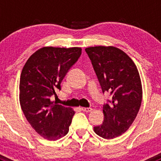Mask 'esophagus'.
<instances>
[{
    "mask_svg": "<svg viewBox=\"0 0 161 161\" xmlns=\"http://www.w3.org/2000/svg\"><path fill=\"white\" fill-rule=\"evenodd\" d=\"M80 109H81V110H83V111H85V112H90L91 110L93 109L92 108H90V107H81Z\"/></svg>",
    "mask_w": 161,
    "mask_h": 161,
    "instance_id": "esophagus-1",
    "label": "esophagus"
}]
</instances>
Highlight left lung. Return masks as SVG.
Instances as JSON below:
<instances>
[{
    "mask_svg": "<svg viewBox=\"0 0 161 161\" xmlns=\"http://www.w3.org/2000/svg\"><path fill=\"white\" fill-rule=\"evenodd\" d=\"M92 62L103 93L112 100L103 105L104 121L94 126L97 135L106 139L120 136L136 119L141 106L142 85L132 59L114 47H90L85 49Z\"/></svg>",
    "mask_w": 161,
    "mask_h": 161,
    "instance_id": "1",
    "label": "left lung"
}]
</instances>
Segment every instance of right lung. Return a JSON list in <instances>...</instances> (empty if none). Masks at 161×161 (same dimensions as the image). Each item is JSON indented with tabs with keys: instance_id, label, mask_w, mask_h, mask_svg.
<instances>
[{
	"instance_id": "obj_1",
	"label": "right lung",
	"mask_w": 161,
	"mask_h": 161,
	"mask_svg": "<svg viewBox=\"0 0 161 161\" xmlns=\"http://www.w3.org/2000/svg\"><path fill=\"white\" fill-rule=\"evenodd\" d=\"M81 55L80 47L40 48L27 59L19 84L20 105L35 131L44 139L57 140L69 130L75 111L51 101L68 70Z\"/></svg>"
}]
</instances>
